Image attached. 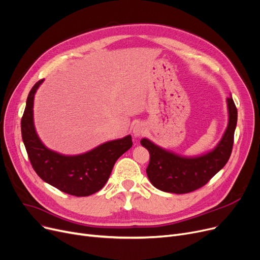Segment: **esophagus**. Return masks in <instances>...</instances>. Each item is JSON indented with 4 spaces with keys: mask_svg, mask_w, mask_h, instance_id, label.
<instances>
[{
    "mask_svg": "<svg viewBox=\"0 0 260 260\" xmlns=\"http://www.w3.org/2000/svg\"><path fill=\"white\" fill-rule=\"evenodd\" d=\"M146 132V128L144 126V124H142V123H137L133 128V134L136 138L138 137H141V136H143Z\"/></svg>",
    "mask_w": 260,
    "mask_h": 260,
    "instance_id": "esophagus-1",
    "label": "esophagus"
}]
</instances>
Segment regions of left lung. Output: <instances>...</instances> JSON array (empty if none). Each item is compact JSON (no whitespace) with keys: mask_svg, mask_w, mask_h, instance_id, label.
<instances>
[{"mask_svg":"<svg viewBox=\"0 0 260 260\" xmlns=\"http://www.w3.org/2000/svg\"><path fill=\"white\" fill-rule=\"evenodd\" d=\"M229 121L220 141L210 152L185 157L156 145L146 138L140 143L149 153L146 174L152 184L167 193L186 194L203 186L225 165L231 156L237 124V108L232 95L226 98Z\"/></svg>","mask_w":260,"mask_h":260,"instance_id":"obj_1","label":"left lung"}]
</instances>
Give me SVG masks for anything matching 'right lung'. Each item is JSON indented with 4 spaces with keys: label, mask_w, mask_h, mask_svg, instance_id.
I'll use <instances>...</instances> for the list:
<instances>
[{
    "label": "right lung",
    "mask_w": 260,
    "mask_h": 260,
    "mask_svg": "<svg viewBox=\"0 0 260 260\" xmlns=\"http://www.w3.org/2000/svg\"><path fill=\"white\" fill-rule=\"evenodd\" d=\"M40 80L29 91L21 121L22 139L38 176L61 192L85 197L100 190L107 182L116 161L132 147V136L107 141L80 155H63L41 141L34 123V100Z\"/></svg>",
    "instance_id": "obj_1"
}]
</instances>
